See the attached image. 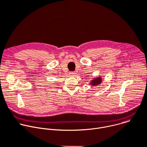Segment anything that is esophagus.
I'll return each instance as SVG.
<instances>
[{
  "label": "esophagus",
  "instance_id": "esophagus-1",
  "mask_svg": "<svg viewBox=\"0 0 147 147\" xmlns=\"http://www.w3.org/2000/svg\"><path fill=\"white\" fill-rule=\"evenodd\" d=\"M70 74L71 76H74L76 74V73L74 71H71V72H70Z\"/></svg>",
  "mask_w": 147,
  "mask_h": 147
}]
</instances>
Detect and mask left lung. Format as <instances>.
<instances>
[{"instance_id": "obj_1", "label": "left lung", "mask_w": 147, "mask_h": 147, "mask_svg": "<svg viewBox=\"0 0 147 147\" xmlns=\"http://www.w3.org/2000/svg\"><path fill=\"white\" fill-rule=\"evenodd\" d=\"M92 82L91 83V85L92 86H96V85H98V84H100L101 82V78L100 77H98V78H97L94 80H93L91 81Z\"/></svg>"}]
</instances>
